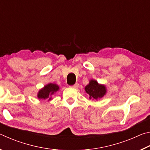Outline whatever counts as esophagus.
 <instances>
[{
  "instance_id": "34e87169",
  "label": "esophagus",
  "mask_w": 150,
  "mask_h": 150,
  "mask_svg": "<svg viewBox=\"0 0 150 150\" xmlns=\"http://www.w3.org/2000/svg\"><path fill=\"white\" fill-rule=\"evenodd\" d=\"M79 85L78 83H75V85L71 86V87H72V88H77L79 87Z\"/></svg>"
}]
</instances>
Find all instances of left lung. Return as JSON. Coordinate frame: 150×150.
<instances>
[{
	"mask_svg": "<svg viewBox=\"0 0 150 150\" xmlns=\"http://www.w3.org/2000/svg\"><path fill=\"white\" fill-rule=\"evenodd\" d=\"M85 89L87 93L89 95L90 99L93 98L96 100L102 98L106 92L105 85H99L97 81L95 80H91L89 84L86 86Z\"/></svg>",
	"mask_w": 150,
	"mask_h": 150,
	"instance_id": "left-lung-1",
	"label": "left lung"
}]
</instances>
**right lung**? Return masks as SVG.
I'll return each mask as SVG.
<instances>
[{
    "label": "right lung",
    "instance_id": "1",
    "mask_svg": "<svg viewBox=\"0 0 150 150\" xmlns=\"http://www.w3.org/2000/svg\"><path fill=\"white\" fill-rule=\"evenodd\" d=\"M58 90H59V87L56 84L50 83L39 91L38 94V98H41V99L49 98V100H51L52 98L50 97V96L57 92Z\"/></svg>",
    "mask_w": 150,
    "mask_h": 150
}]
</instances>
